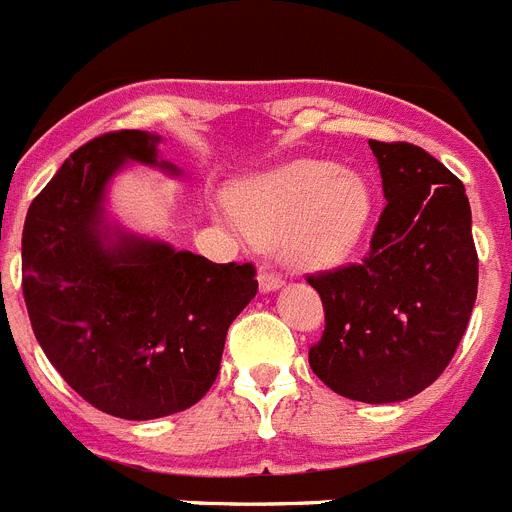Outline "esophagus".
<instances>
[{
	"label": "esophagus",
	"mask_w": 512,
	"mask_h": 512,
	"mask_svg": "<svg viewBox=\"0 0 512 512\" xmlns=\"http://www.w3.org/2000/svg\"><path fill=\"white\" fill-rule=\"evenodd\" d=\"M259 287H261V293H272V290H280L282 277L274 272V269L264 266V269L259 272Z\"/></svg>",
	"instance_id": "esophagus-1"
}]
</instances>
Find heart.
<instances>
[{
  "label": "heart",
  "mask_w": 512,
  "mask_h": 512,
  "mask_svg": "<svg viewBox=\"0 0 512 512\" xmlns=\"http://www.w3.org/2000/svg\"><path fill=\"white\" fill-rule=\"evenodd\" d=\"M374 188L358 170L303 159L240 185L232 209L248 238L277 246L295 269L348 261L374 219Z\"/></svg>",
  "instance_id": "1"
}]
</instances>
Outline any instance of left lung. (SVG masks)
I'll use <instances>...</instances> for the list:
<instances>
[{
	"instance_id": "1",
	"label": "left lung",
	"mask_w": 512,
	"mask_h": 512,
	"mask_svg": "<svg viewBox=\"0 0 512 512\" xmlns=\"http://www.w3.org/2000/svg\"><path fill=\"white\" fill-rule=\"evenodd\" d=\"M369 146L387 206L361 264L308 277L324 303L308 363L342 398L398 403L453 361L476 303L479 256L458 177L413 143Z\"/></svg>"
}]
</instances>
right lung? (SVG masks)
<instances>
[{
    "instance_id": "1",
    "label": "right lung",
    "mask_w": 512,
    "mask_h": 512,
    "mask_svg": "<svg viewBox=\"0 0 512 512\" xmlns=\"http://www.w3.org/2000/svg\"><path fill=\"white\" fill-rule=\"evenodd\" d=\"M159 135L104 133L70 154L23 227L33 335L80 398L128 421L185 411L219 374L232 319L259 290L253 264H214L109 225L104 198L125 162L180 175Z\"/></svg>"
}]
</instances>
